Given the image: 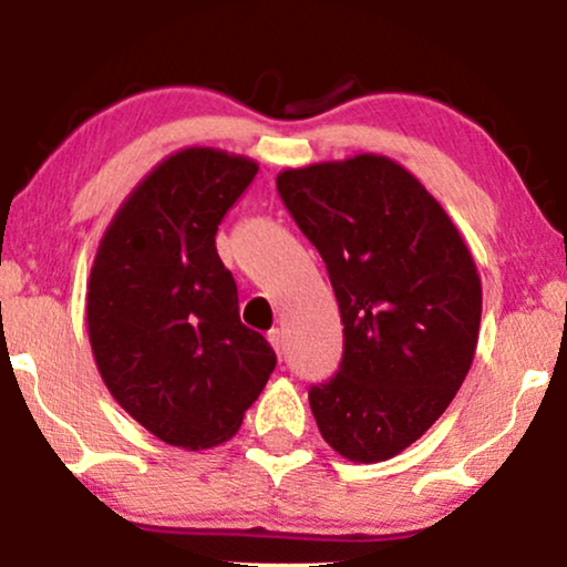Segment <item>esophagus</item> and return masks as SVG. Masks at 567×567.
<instances>
[{
	"instance_id": "34e87169",
	"label": "esophagus",
	"mask_w": 567,
	"mask_h": 567,
	"mask_svg": "<svg viewBox=\"0 0 567 567\" xmlns=\"http://www.w3.org/2000/svg\"><path fill=\"white\" fill-rule=\"evenodd\" d=\"M268 340H270V346H274L276 348V353L278 355H281L284 353V330L281 328H274V330H270L268 332Z\"/></svg>"
}]
</instances>
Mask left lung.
Segmentation results:
<instances>
[{
	"instance_id": "8db88e82",
	"label": "left lung",
	"mask_w": 567,
	"mask_h": 567,
	"mask_svg": "<svg viewBox=\"0 0 567 567\" xmlns=\"http://www.w3.org/2000/svg\"><path fill=\"white\" fill-rule=\"evenodd\" d=\"M278 196L322 255L340 322L336 377L309 386L322 439L384 462L423 436L472 367L483 286L444 208L382 154L284 169Z\"/></svg>"
}]
</instances>
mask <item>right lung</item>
Wrapping results in <instances>:
<instances>
[{"label":"right lung","instance_id":"add662e5","mask_svg":"<svg viewBox=\"0 0 567 567\" xmlns=\"http://www.w3.org/2000/svg\"><path fill=\"white\" fill-rule=\"evenodd\" d=\"M255 175L252 159L212 146L169 154L123 200L92 262L100 377L136 423L190 452L235 436L276 369L216 252V229Z\"/></svg>","mask_w":567,"mask_h":567}]
</instances>
